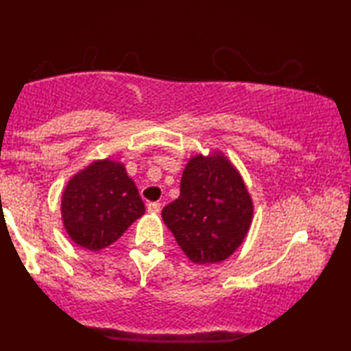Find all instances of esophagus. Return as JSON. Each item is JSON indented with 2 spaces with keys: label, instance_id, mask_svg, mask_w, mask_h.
<instances>
[{
  "label": "esophagus",
  "instance_id": "obj_1",
  "mask_svg": "<svg viewBox=\"0 0 351 351\" xmlns=\"http://www.w3.org/2000/svg\"><path fill=\"white\" fill-rule=\"evenodd\" d=\"M160 209H161V203H158V201H153V203L147 204V210H148V213H152V214L160 213Z\"/></svg>",
  "mask_w": 351,
  "mask_h": 351
}]
</instances>
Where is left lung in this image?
Returning a JSON list of instances; mask_svg holds the SVG:
<instances>
[{"label": "left lung", "mask_w": 351, "mask_h": 351, "mask_svg": "<svg viewBox=\"0 0 351 351\" xmlns=\"http://www.w3.org/2000/svg\"><path fill=\"white\" fill-rule=\"evenodd\" d=\"M162 220L195 263L222 262L237 251L252 220V201L227 158H191L180 195L162 208Z\"/></svg>", "instance_id": "8db88e82"}]
</instances>
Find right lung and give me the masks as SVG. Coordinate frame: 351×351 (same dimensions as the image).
I'll use <instances>...</instances> for the list:
<instances>
[{
  "label": "right lung",
  "mask_w": 351,
  "mask_h": 351,
  "mask_svg": "<svg viewBox=\"0 0 351 351\" xmlns=\"http://www.w3.org/2000/svg\"><path fill=\"white\" fill-rule=\"evenodd\" d=\"M145 213L137 186L123 165L105 160L76 174L62 198V219L81 247L100 251L121 238Z\"/></svg>",
  "instance_id": "obj_1"
}]
</instances>
